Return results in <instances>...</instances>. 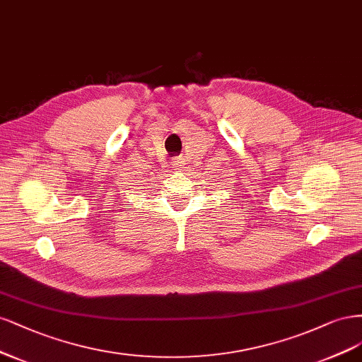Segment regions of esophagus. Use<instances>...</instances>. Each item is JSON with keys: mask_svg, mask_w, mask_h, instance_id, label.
<instances>
[{"mask_svg": "<svg viewBox=\"0 0 362 362\" xmlns=\"http://www.w3.org/2000/svg\"><path fill=\"white\" fill-rule=\"evenodd\" d=\"M171 168H173V170H180V168H182V158H180V156L173 158V160H171Z\"/></svg>", "mask_w": 362, "mask_h": 362, "instance_id": "obj_1", "label": "esophagus"}]
</instances>
